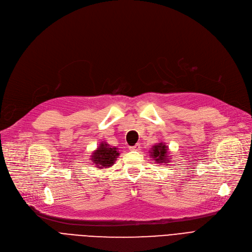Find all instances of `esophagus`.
Here are the masks:
<instances>
[{
	"mask_svg": "<svg viewBox=\"0 0 252 252\" xmlns=\"http://www.w3.org/2000/svg\"><path fill=\"white\" fill-rule=\"evenodd\" d=\"M129 149H130L131 151H139V150L141 149V146H140V144H136L135 146L129 147Z\"/></svg>",
	"mask_w": 252,
	"mask_h": 252,
	"instance_id": "esophagus-1",
	"label": "esophagus"
}]
</instances>
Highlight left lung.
<instances>
[{
  "label": "left lung",
  "mask_w": 252,
  "mask_h": 252,
  "mask_svg": "<svg viewBox=\"0 0 252 252\" xmlns=\"http://www.w3.org/2000/svg\"><path fill=\"white\" fill-rule=\"evenodd\" d=\"M152 150L149 152L150 153V157L152 159H154L156 162H159V163H168L169 162V158L170 155L167 154V146L160 142L154 146H152L151 148Z\"/></svg>",
  "instance_id": "1"
}]
</instances>
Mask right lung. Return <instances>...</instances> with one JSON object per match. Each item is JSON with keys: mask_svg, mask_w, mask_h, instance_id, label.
Here are the masks:
<instances>
[{"mask_svg": "<svg viewBox=\"0 0 252 252\" xmlns=\"http://www.w3.org/2000/svg\"><path fill=\"white\" fill-rule=\"evenodd\" d=\"M118 156L119 152L117 151V148H111L109 146V144L106 142H102L100 143L98 148L93 152V155L91 156V160L92 162H94V165H96V167L103 169L113 165Z\"/></svg>", "mask_w": 252, "mask_h": 252, "instance_id": "obj_1", "label": "right lung"}]
</instances>
